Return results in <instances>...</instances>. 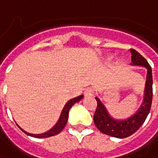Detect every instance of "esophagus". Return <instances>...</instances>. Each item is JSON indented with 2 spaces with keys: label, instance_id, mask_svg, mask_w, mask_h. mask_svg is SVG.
<instances>
[{
  "label": "esophagus",
  "instance_id": "1",
  "mask_svg": "<svg viewBox=\"0 0 158 158\" xmlns=\"http://www.w3.org/2000/svg\"><path fill=\"white\" fill-rule=\"evenodd\" d=\"M93 94H94V91H93V88H86V89L85 90V92H84V95H85V97L93 96Z\"/></svg>",
  "mask_w": 158,
  "mask_h": 158
}]
</instances>
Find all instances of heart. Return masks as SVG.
I'll return each instance as SVG.
<instances>
[{
	"label": "heart",
	"instance_id": "b5f03b06",
	"mask_svg": "<svg viewBox=\"0 0 158 158\" xmlns=\"http://www.w3.org/2000/svg\"><path fill=\"white\" fill-rule=\"evenodd\" d=\"M110 58V56H108V57H107V60H109ZM118 62H119V60H118Z\"/></svg>",
	"mask_w": 158,
	"mask_h": 158
}]
</instances>
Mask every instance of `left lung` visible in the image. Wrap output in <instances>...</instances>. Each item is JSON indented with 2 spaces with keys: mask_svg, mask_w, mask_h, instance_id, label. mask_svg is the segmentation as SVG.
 Listing matches in <instances>:
<instances>
[{
  "mask_svg": "<svg viewBox=\"0 0 158 158\" xmlns=\"http://www.w3.org/2000/svg\"><path fill=\"white\" fill-rule=\"evenodd\" d=\"M131 52V65L143 66L147 69L146 81L143 93V100L138 110L125 119H116L108 112L98 98L97 100V109L93 117L94 124L102 133L118 138H127L135 133L143 124L151 110L152 103V71L151 65L143 57L134 49H130Z\"/></svg>",
  "mask_w": 158,
  "mask_h": 158,
  "instance_id": "obj_1",
  "label": "left lung"
}]
</instances>
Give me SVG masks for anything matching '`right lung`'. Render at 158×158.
Segmentation results:
<instances>
[{
    "instance_id": "1",
    "label": "right lung",
    "mask_w": 158,
    "mask_h": 158,
    "mask_svg": "<svg viewBox=\"0 0 158 158\" xmlns=\"http://www.w3.org/2000/svg\"><path fill=\"white\" fill-rule=\"evenodd\" d=\"M84 95H80V96H78V97L74 98H72L69 101H67V103L65 104L63 110L61 111L60 116V118L58 120L56 124H54V126L52 127L49 131H46V132L41 133V134H31V133H28L25 131L24 130L20 128L19 126V128L23 131L24 133H26L27 135H28L30 137H34V138H49V137H52V136H55L57 134L60 132L61 131L64 129V127L65 126V124L67 123V120H68V114H69V110L72 108V106L74 105L75 103L80 101L82 98H83Z\"/></svg>"
}]
</instances>
